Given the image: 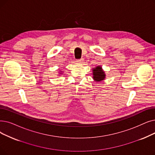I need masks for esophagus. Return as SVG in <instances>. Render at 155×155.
I'll list each match as a JSON object with an SVG mask.
<instances>
[{"mask_svg":"<svg viewBox=\"0 0 155 155\" xmlns=\"http://www.w3.org/2000/svg\"><path fill=\"white\" fill-rule=\"evenodd\" d=\"M83 60H84V59H83V58H82V59H77V62L78 63H82V62H83Z\"/></svg>","mask_w":155,"mask_h":155,"instance_id":"34e87169","label":"esophagus"}]
</instances>
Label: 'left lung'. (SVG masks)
<instances>
[{
	"instance_id": "1",
	"label": "left lung",
	"mask_w": 155,
	"mask_h": 155,
	"mask_svg": "<svg viewBox=\"0 0 155 155\" xmlns=\"http://www.w3.org/2000/svg\"><path fill=\"white\" fill-rule=\"evenodd\" d=\"M92 78L96 82H101L106 78L105 72L101 66H97L92 69Z\"/></svg>"
}]
</instances>
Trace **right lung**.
Masks as SVG:
<instances>
[{
    "mask_svg": "<svg viewBox=\"0 0 155 155\" xmlns=\"http://www.w3.org/2000/svg\"><path fill=\"white\" fill-rule=\"evenodd\" d=\"M62 72H63V71H59V74H61Z\"/></svg>",
    "mask_w": 155,
    "mask_h": 155,
    "instance_id": "1",
    "label": "right lung"
}]
</instances>
